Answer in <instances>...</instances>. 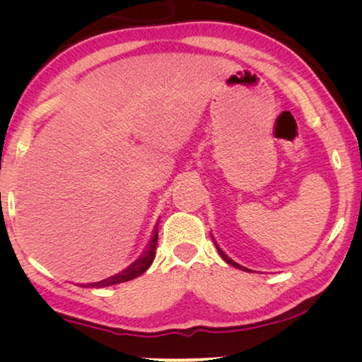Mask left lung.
Wrapping results in <instances>:
<instances>
[{
	"label": "left lung",
	"instance_id": "1",
	"mask_svg": "<svg viewBox=\"0 0 362 362\" xmlns=\"http://www.w3.org/2000/svg\"><path fill=\"white\" fill-rule=\"evenodd\" d=\"M214 245H216V250H218V252H219V256H221V257H223V259H224V261H226L227 264H230V265H233V267H235V269H240V270H245V272H251L250 269H246V267H243V265H240V264H237V262H233V261H232V259H230L229 256H227V255H226V252H224L223 250H221V248H219V246H218V243H216V242H214Z\"/></svg>",
	"mask_w": 362,
	"mask_h": 362
}]
</instances>
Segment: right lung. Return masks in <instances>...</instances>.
<instances>
[{"instance_id": "right-lung-1", "label": "right lung", "mask_w": 362, "mask_h": 362, "mask_svg": "<svg viewBox=\"0 0 362 362\" xmlns=\"http://www.w3.org/2000/svg\"><path fill=\"white\" fill-rule=\"evenodd\" d=\"M157 238H158V232L154 230L151 237V242L148 245V250L144 251V255L138 259V261L133 262L130 267H127L125 270L120 272V274L106 278V280H101L98 283H88V284H81L82 288H106L111 286V284H117V283H124V281H130L133 278L139 276L144 274L146 270L151 267L152 261L156 257V245H157Z\"/></svg>"}]
</instances>
